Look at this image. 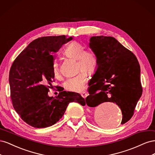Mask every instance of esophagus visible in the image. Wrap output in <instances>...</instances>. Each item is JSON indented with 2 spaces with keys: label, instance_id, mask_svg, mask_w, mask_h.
Here are the masks:
<instances>
[{
  "label": "esophagus",
  "instance_id": "obj_1",
  "mask_svg": "<svg viewBox=\"0 0 155 155\" xmlns=\"http://www.w3.org/2000/svg\"><path fill=\"white\" fill-rule=\"evenodd\" d=\"M81 96H82L83 97L85 98V97L88 96V94H87V92H83L81 94Z\"/></svg>",
  "mask_w": 155,
  "mask_h": 155
}]
</instances>
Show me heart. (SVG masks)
Segmentation results:
<instances>
[{
	"mask_svg": "<svg viewBox=\"0 0 155 155\" xmlns=\"http://www.w3.org/2000/svg\"><path fill=\"white\" fill-rule=\"evenodd\" d=\"M63 53L67 58L77 60V70L79 71L76 76L68 78L64 82L63 87L70 92H81L87 81L88 72L94 73L97 68V56L92 50L85 49V46L78 41L69 43L64 48ZM52 72L55 78H60V64L57 60L52 64Z\"/></svg>",
	"mask_w": 155,
	"mask_h": 155,
	"instance_id": "b5f03b06",
	"label": "heart"
}]
</instances>
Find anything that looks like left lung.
Instances as JSON below:
<instances>
[{
    "label": "left lung",
    "mask_w": 155,
    "mask_h": 155,
    "mask_svg": "<svg viewBox=\"0 0 155 155\" xmlns=\"http://www.w3.org/2000/svg\"><path fill=\"white\" fill-rule=\"evenodd\" d=\"M89 46L97 56L98 66L88 83L86 104L91 107L104 102L117 104L122 113L121 124H124L132 118L142 94L138 59L112 37H92ZM104 124L114 127L109 121Z\"/></svg>",
    "instance_id": "1"
}]
</instances>
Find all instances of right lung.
I'll return each mask as SVG.
<instances>
[{
  "mask_svg": "<svg viewBox=\"0 0 155 155\" xmlns=\"http://www.w3.org/2000/svg\"><path fill=\"white\" fill-rule=\"evenodd\" d=\"M72 39L65 35L39 37L31 42L12 64L9 83L12 104L21 118L31 127L54 125L70 102L85 105V99L76 92L59 91L55 97L48 96L54 78L51 54Z\"/></svg>",
  "mask_w": 155,
  "mask_h": 155,
  "instance_id": "add662e5",
  "label": "right lung"
}]
</instances>
